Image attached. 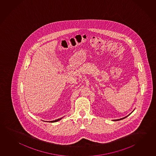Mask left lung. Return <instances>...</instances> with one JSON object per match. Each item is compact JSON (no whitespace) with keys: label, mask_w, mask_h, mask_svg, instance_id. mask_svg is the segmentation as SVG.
Masks as SVG:
<instances>
[{"label":"left lung","mask_w":156,"mask_h":156,"mask_svg":"<svg viewBox=\"0 0 156 156\" xmlns=\"http://www.w3.org/2000/svg\"><path fill=\"white\" fill-rule=\"evenodd\" d=\"M132 112H131V113H132ZM131 113H130V114H129V115H127V116H126V117H123V118H120V119H114V120H113V121H118V120H122V119H124V118H126L127 117H128V116H129V115H131Z\"/></svg>","instance_id":"obj_1"}]
</instances>
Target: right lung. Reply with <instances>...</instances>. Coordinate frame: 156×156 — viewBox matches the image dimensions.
I'll list each match as a JSON object with an SVG mask.
<instances>
[{"instance_id": "1", "label": "right lung", "mask_w": 156, "mask_h": 156, "mask_svg": "<svg viewBox=\"0 0 156 156\" xmlns=\"http://www.w3.org/2000/svg\"><path fill=\"white\" fill-rule=\"evenodd\" d=\"M63 117L61 118H59V119H56L55 120H52V121H49L48 122H51V123H54V122H58V121H59V120H60Z\"/></svg>"}]
</instances>
